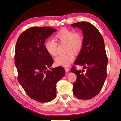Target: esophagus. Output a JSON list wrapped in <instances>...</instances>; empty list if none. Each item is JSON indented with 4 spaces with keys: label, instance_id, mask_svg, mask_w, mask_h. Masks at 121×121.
I'll list each match as a JSON object with an SVG mask.
<instances>
[{
    "label": "esophagus",
    "instance_id": "obj_1",
    "mask_svg": "<svg viewBox=\"0 0 121 121\" xmlns=\"http://www.w3.org/2000/svg\"><path fill=\"white\" fill-rule=\"evenodd\" d=\"M65 71H66V72H68V71H69V68H68L67 67H65Z\"/></svg>",
    "mask_w": 121,
    "mask_h": 121
}]
</instances>
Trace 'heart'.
<instances>
[{
  "mask_svg": "<svg viewBox=\"0 0 121 121\" xmlns=\"http://www.w3.org/2000/svg\"><path fill=\"white\" fill-rule=\"evenodd\" d=\"M54 38L59 44H65V51L68 52L56 58L55 63L59 66H69L75 58L71 51L78 53L82 49L83 44L82 35L80 33L74 32L71 30L62 28L56 33ZM44 48L50 56H55L58 53V43L53 39H48L45 42Z\"/></svg>",
  "mask_w": 121,
  "mask_h": 121,
  "instance_id": "heart-1",
  "label": "heart"
}]
</instances>
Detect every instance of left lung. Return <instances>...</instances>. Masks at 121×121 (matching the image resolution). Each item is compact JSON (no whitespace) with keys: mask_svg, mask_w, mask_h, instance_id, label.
<instances>
[{"mask_svg":"<svg viewBox=\"0 0 121 121\" xmlns=\"http://www.w3.org/2000/svg\"><path fill=\"white\" fill-rule=\"evenodd\" d=\"M82 30L83 44L74 64L86 68V72L72 67L71 71L77 75L73 84L74 95L80 99H90L99 94L107 77L108 59L103 37L98 29L87 22L71 24Z\"/></svg>","mask_w":121,"mask_h":121,"instance_id":"1","label":"left lung"}]
</instances>
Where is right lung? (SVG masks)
Wrapping results in <instances>:
<instances>
[{"label": "right lung", "mask_w": 121, "mask_h": 121, "mask_svg": "<svg viewBox=\"0 0 121 121\" xmlns=\"http://www.w3.org/2000/svg\"><path fill=\"white\" fill-rule=\"evenodd\" d=\"M57 30L49 27H33L22 33L15 47V65L18 80L29 97L39 102L55 98L56 83L65 73L62 67H51L53 59L45 49L48 37Z\"/></svg>", "instance_id": "1"}]
</instances>
